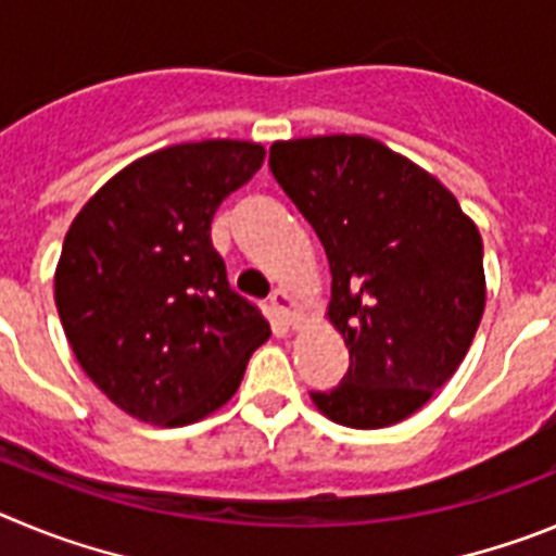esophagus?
Here are the masks:
<instances>
[{
	"label": "esophagus",
	"mask_w": 556,
	"mask_h": 556,
	"mask_svg": "<svg viewBox=\"0 0 556 556\" xmlns=\"http://www.w3.org/2000/svg\"><path fill=\"white\" fill-rule=\"evenodd\" d=\"M271 309L285 327H299V324H302V307H299V302L290 296L288 290H274Z\"/></svg>",
	"instance_id": "34e87169"
}]
</instances>
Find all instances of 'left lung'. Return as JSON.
<instances>
[{
	"label": "left lung",
	"instance_id": "8db88e82",
	"mask_svg": "<svg viewBox=\"0 0 556 556\" xmlns=\"http://www.w3.org/2000/svg\"><path fill=\"white\" fill-rule=\"evenodd\" d=\"M274 179L329 260L327 318L349 349L329 421L382 429L421 409L465 359L484 313L482 235L454 193L365 135L277 141Z\"/></svg>",
	"mask_w": 556,
	"mask_h": 556
}]
</instances>
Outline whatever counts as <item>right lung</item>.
<instances>
[{
    "instance_id": "1",
    "label": "right lung",
    "mask_w": 556,
    "mask_h": 556,
    "mask_svg": "<svg viewBox=\"0 0 556 556\" xmlns=\"http://www.w3.org/2000/svg\"><path fill=\"white\" fill-rule=\"evenodd\" d=\"M252 141L177 143L138 157L79 210L54 304L79 368L152 427H185L235 396L271 327L229 288L210 241L218 204L260 172Z\"/></svg>"
}]
</instances>
